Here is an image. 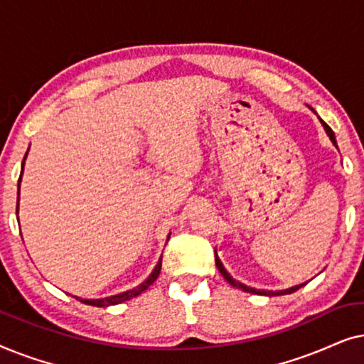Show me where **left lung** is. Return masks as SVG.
<instances>
[{"mask_svg": "<svg viewBox=\"0 0 364 364\" xmlns=\"http://www.w3.org/2000/svg\"><path fill=\"white\" fill-rule=\"evenodd\" d=\"M321 124H323V127H325V131H326V134L328 136H330V139H331V142L335 144L336 146V139H335V134H333V131H331V127L328 126V124H325L321 121ZM215 265H217V268H218V272L222 273V277L225 278V280L230 283L232 287H235V288H240V290H243V291H248V293H253V295H267V296H273V295H287V293H293V291H296L298 288H301L303 285H305V283H301V285H296V287H291V288H288V290H282V291H265V290H257V288H250V287H247V285H243V283H240V282H235L233 280V278L228 275V272L225 270V268H223V265H222V262L218 260V257H217V253H215Z\"/></svg>", "mask_w": 364, "mask_h": 364, "instance_id": "1", "label": "left lung"}]
</instances>
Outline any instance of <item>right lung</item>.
Masks as SVG:
<instances>
[{
    "instance_id": "add662e5",
    "label": "right lung",
    "mask_w": 364,
    "mask_h": 364,
    "mask_svg": "<svg viewBox=\"0 0 364 364\" xmlns=\"http://www.w3.org/2000/svg\"><path fill=\"white\" fill-rule=\"evenodd\" d=\"M28 156V152H26ZM26 156H24V159H26ZM23 166H24V161H23ZM21 176H23V171H21ZM19 182H21V177H19L18 181V202H19ZM18 208V207H16ZM161 268H162V258L159 260L157 267L154 268V272L149 275V278L144 283H141L137 288H134V290H127L124 293H119V295H114V296H107V298H101V300H81L82 303H86V305H91V306H111V305H119V303H124L127 300H131V298L141 295V293L144 290H147L149 287L152 285L154 282L157 280L159 273H161Z\"/></svg>"
}]
</instances>
